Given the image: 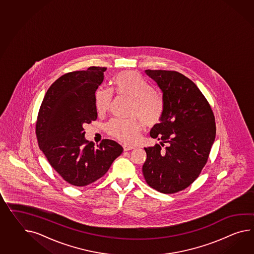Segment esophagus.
Instances as JSON below:
<instances>
[{
	"instance_id": "1",
	"label": "esophagus",
	"mask_w": 254,
	"mask_h": 254,
	"mask_svg": "<svg viewBox=\"0 0 254 254\" xmlns=\"http://www.w3.org/2000/svg\"><path fill=\"white\" fill-rule=\"evenodd\" d=\"M123 148H124L125 151H128V150H131V149H135L134 146L127 145V144H125L124 146H123Z\"/></svg>"
}]
</instances>
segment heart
<instances>
[{"instance_id": "1", "label": "heart", "mask_w": 254, "mask_h": 254, "mask_svg": "<svg viewBox=\"0 0 254 254\" xmlns=\"http://www.w3.org/2000/svg\"><path fill=\"white\" fill-rule=\"evenodd\" d=\"M114 90L120 96L132 100L131 119H113L106 125L107 133L125 143H134L144 125L153 127L161 121L164 104L161 95L141 76L132 70L120 72L113 79ZM113 93L110 89L100 88L94 95L96 111L105 114L110 107Z\"/></svg>"}]
</instances>
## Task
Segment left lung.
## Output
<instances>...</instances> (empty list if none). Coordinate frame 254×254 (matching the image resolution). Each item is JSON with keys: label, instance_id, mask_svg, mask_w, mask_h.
Segmentation results:
<instances>
[{"label": "left lung", "instance_id": "obj_1", "mask_svg": "<svg viewBox=\"0 0 254 254\" xmlns=\"http://www.w3.org/2000/svg\"><path fill=\"white\" fill-rule=\"evenodd\" d=\"M145 73L160 87L164 110L150 131L161 145L144 148L143 175L158 192L174 193L192 185L206 164L216 137L215 117L204 94L185 75L162 69Z\"/></svg>", "mask_w": 254, "mask_h": 254}]
</instances>
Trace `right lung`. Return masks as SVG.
<instances>
[{
  "label": "right lung",
  "mask_w": 254,
  "mask_h": 254,
  "mask_svg": "<svg viewBox=\"0 0 254 254\" xmlns=\"http://www.w3.org/2000/svg\"><path fill=\"white\" fill-rule=\"evenodd\" d=\"M105 67L62 75L49 88L40 105L36 134L50 165L69 185L86 186L103 177L123 148L111 139L97 146L85 139L83 126L97 119L94 95Z\"/></svg>",
  "instance_id": "obj_1"
}]
</instances>
